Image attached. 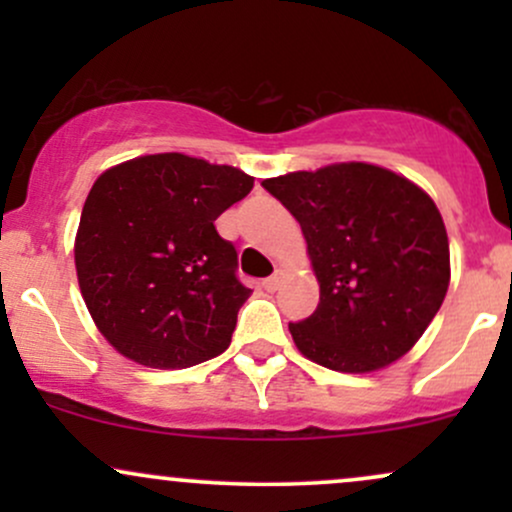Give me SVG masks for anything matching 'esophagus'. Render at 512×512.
I'll list each match as a JSON object with an SVG mask.
<instances>
[{
    "label": "esophagus",
    "mask_w": 512,
    "mask_h": 512,
    "mask_svg": "<svg viewBox=\"0 0 512 512\" xmlns=\"http://www.w3.org/2000/svg\"><path fill=\"white\" fill-rule=\"evenodd\" d=\"M281 279H284V272H281V269H276V272L272 274V276H267V279L262 281V286L267 291H276L281 286Z\"/></svg>",
    "instance_id": "1"
}]
</instances>
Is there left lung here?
Masks as SVG:
<instances>
[{"label": "left lung", "mask_w": 512, "mask_h": 512, "mask_svg": "<svg viewBox=\"0 0 512 512\" xmlns=\"http://www.w3.org/2000/svg\"><path fill=\"white\" fill-rule=\"evenodd\" d=\"M262 187L301 223L320 281L315 313L289 325L298 351L342 373L407 354L450 284L448 233L433 199L370 163L298 170Z\"/></svg>", "instance_id": "obj_1"}]
</instances>
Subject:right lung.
I'll use <instances>...</instances> for the list:
<instances>
[{
  "label": "right lung",
  "mask_w": 512,
  "mask_h": 512,
  "mask_svg": "<svg viewBox=\"0 0 512 512\" xmlns=\"http://www.w3.org/2000/svg\"><path fill=\"white\" fill-rule=\"evenodd\" d=\"M255 185L185 154L139 156L93 182L74 262L88 313L122 356L190 368L223 354L250 289L214 221Z\"/></svg>",
  "instance_id": "add662e5"
}]
</instances>
